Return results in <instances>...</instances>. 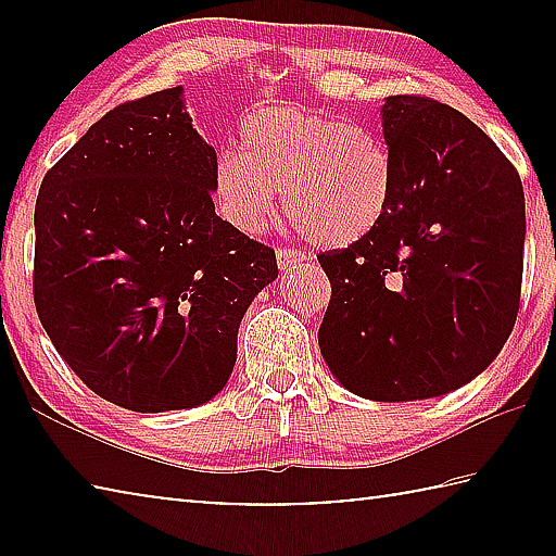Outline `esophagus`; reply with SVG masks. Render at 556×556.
I'll return each mask as SVG.
<instances>
[{
    "label": "esophagus",
    "instance_id": "1",
    "mask_svg": "<svg viewBox=\"0 0 556 556\" xmlns=\"http://www.w3.org/2000/svg\"><path fill=\"white\" fill-rule=\"evenodd\" d=\"M306 262V255L301 250H294V248H279L277 250V265L281 271H291L299 265H304Z\"/></svg>",
    "mask_w": 556,
    "mask_h": 556
}]
</instances>
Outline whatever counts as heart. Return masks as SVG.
Returning <instances> with one entry per match:
<instances>
[{"instance_id": "b5f03b06", "label": "heart", "mask_w": 556, "mask_h": 556, "mask_svg": "<svg viewBox=\"0 0 556 556\" xmlns=\"http://www.w3.org/2000/svg\"><path fill=\"white\" fill-rule=\"evenodd\" d=\"M240 149H220L213 199L232 228L257 232L281 203L308 242L345 248L390 211L397 164L378 131L326 112L275 105L240 125Z\"/></svg>"}]
</instances>
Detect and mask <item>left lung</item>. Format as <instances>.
I'll list each match as a JSON object with an SVG mask.
<instances>
[{"label": "left lung", "instance_id": "1", "mask_svg": "<svg viewBox=\"0 0 556 556\" xmlns=\"http://www.w3.org/2000/svg\"><path fill=\"white\" fill-rule=\"evenodd\" d=\"M382 131L397 191L365 238L318 255L331 281L318 345L353 394L429 400L481 375L513 331L525 193L493 139L437 100L390 96Z\"/></svg>", "mask_w": 556, "mask_h": 556}]
</instances>
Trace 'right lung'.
I'll return each mask as SVG.
<instances>
[{"label":"right lung","mask_w":556,"mask_h":556,"mask_svg":"<svg viewBox=\"0 0 556 556\" xmlns=\"http://www.w3.org/2000/svg\"><path fill=\"white\" fill-rule=\"evenodd\" d=\"M215 149L184 88L125 102L43 176L34 301L71 370L117 407H199L228 382L275 250L213 205Z\"/></svg>","instance_id":"add662e5"}]
</instances>
